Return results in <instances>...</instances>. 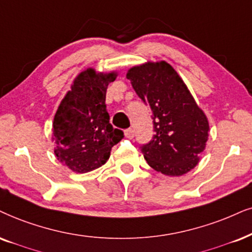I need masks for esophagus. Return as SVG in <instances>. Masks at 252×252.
<instances>
[{"label":"esophagus","mask_w":252,"mask_h":252,"mask_svg":"<svg viewBox=\"0 0 252 252\" xmlns=\"http://www.w3.org/2000/svg\"><path fill=\"white\" fill-rule=\"evenodd\" d=\"M124 135H126V138H133V136H135V132H133V130L131 128H129V129L124 130Z\"/></svg>","instance_id":"1"}]
</instances>
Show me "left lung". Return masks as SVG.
<instances>
[{
  "label": "left lung",
  "mask_w": 252,
  "mask_h": 252,
  "mask_svg": "<svg viewBox=\"0 0 252 252\" xmlns=\"http://www.w3.org/2000/svg\"><path fill=\"white\" fill-rule=\"evenodd\" d=\"M126 78L152 111L155 135L141 146L148 164L166 176L187 173L199 163L208 138L203 111L166 62L132 67Z\"/></svg>",
  "instance_id": "8db88e82"
}]
</instances>
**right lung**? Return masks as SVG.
I'll return each mask as SVG.
<instances>
[{
  "label": "right lung",
  "mask_w": 252,
  "mask_h": 252,
  "mask_svg": "<svg viewBox=\"0 0 252 252\" xmlns=\"http://www.w3.org/2000/svg\"><path fill=\"white\" fill-rule=\"evenodd\" d=\"M116 73L88 68L75 78L53 121L57 158L72 171L86 173L102 166L110 150L124 137L113 128L106 106V93Z\"/></svg>",
  "instance_id": "obj_1"
}]
</instances>
